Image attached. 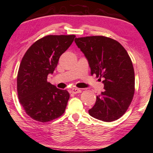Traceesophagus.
Returning <instances> with one entry per match:
<instances>
[{"label": "esophagus", "mask_w": 153, "mask_h": 153, "mask_svg": "<svg viewBox=\"0 0 153 153\" xmlns=\"http://www.w3.org/2000/svg\"><path fill=\"white\" fill-rule=\"evenodd\" d=\"M71 92H72L73 94H77V93L82 92V90L79 89H77V88H73V89H71Z\"/></svg>", "instance_id": "esophagus-1"}]
</instances>
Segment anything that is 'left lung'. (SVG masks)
<instances>
[{
  "label": "left lung",
  "mask_w": 153,
  "mask_h": 153,
  "mask_svg": "<svg viewBox=\"0 0 153 153\" xmlns=\"http://www.w3.org/2000/svg\"><path fill=\"white\" fill-rule=\"evenodd\" d=\"M91 69L104 84L89 114L104 122L119 119L126 112L134 93V71L130 56L118 41L103 36L76 38Z\"/></svg>",
  "instance_id": "left-lung-1"
}]
</instances>
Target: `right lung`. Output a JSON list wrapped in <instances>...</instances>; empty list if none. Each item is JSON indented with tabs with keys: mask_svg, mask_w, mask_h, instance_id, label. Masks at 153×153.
Segmentation results:
<instances>
[{
	"mask_svg": "<svg viewBox=\"0 0 153 153\" xmlns=\"http://www.w3.org/2000/svg\"><path fill=\"white\" fill-rule=\"evenodd\" d=\"M75 37L46 36L33 43L23 56L17 76L18 96L25 112L36 121H51L65 112L69 93L52 85L47 76Z\"/></svg>",
	"mask_w": 153,
	"mask_h": 153,
	"instance_id": "add662e5",
	"label": "right lung"
}]
</instances>
